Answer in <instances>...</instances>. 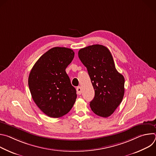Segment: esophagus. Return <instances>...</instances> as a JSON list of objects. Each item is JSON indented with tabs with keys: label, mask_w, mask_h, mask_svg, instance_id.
<instances>
[{
	"label": "esophagus",
	"mask_w": 156,
	"mask_h": 156,
	"mask_svg": "<svg viewBox=\"0 0 156 156\" xmlns=\"http://www.w3.org/2000/svg\"><path fill=\"white\" fill-rule=\"evenodd\" d=\"M76 91L78 95H80L81 94V87L80 86H78L76 87Z\"/></svg>",
	"instance_id": "34e87169"
}]
</instances>
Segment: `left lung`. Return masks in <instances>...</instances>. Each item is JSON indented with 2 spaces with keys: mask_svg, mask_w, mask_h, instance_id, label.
<instances>
[{
  "mask_svg": "<svg viewBox=\"0 0 156 156\" xmlns=\"http://www.w3.org/2000/svg\"><path fill=\"white\" fill-rule=\"evenodd\" d=\"M78 57L87 69L95 92L90 102L91 110L98 116H110L125 93V78L117 70L112 54L106 47L95 44L81 49Z\"/></svg>",
  "mask_w": 156,
  "mask_h": 156,
  "instance_id": "left-lung-1",
  "label": "left lung"
}]
</instances>
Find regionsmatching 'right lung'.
Returning <instances> with one entry per match:
<instances>
[{"label":"right lung","instance_id":"add662e5","mask_svg":"<svg viewBox=\"0 0 156 156\" xmlns=\"http://www.w3.org/2000/svg\"><path fill=\"white\" fill-rule=\"evenodd\" d=\"M74 55L71 49L53 48L37 60L29 75L32 98L42 112L50 117L65 115L76 101V90L65 72Z\"/></svg>","mask_w":156,"mask_h":156}]
</instances>
